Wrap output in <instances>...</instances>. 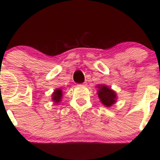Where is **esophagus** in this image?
Instances as JSON below:
<instances>
[{"instance_id": "obj_1", "label": "esophagus", "mask_w": 160, "mask_h": 160, "mask_svg": "<svg viewBox=\"0 0 160 160\" xmlns=\"http://www.w3.org/2000/svg\"><path fill=\"white\" fill-rule=\"evenodd\" d=\"M87 85V82H84V83H83V86H86Z\"/></svg>"}]
</instances>
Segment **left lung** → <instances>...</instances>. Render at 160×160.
<instances>
[{"instance_id": "obj_1", "label": "left lung", "mask_w": 160, "mask_h": 160, "mask_svg": "<svg viewBox=\"0 0 160 160\" xmlns=\"http://www.w3.org/2000/svg\"><path fill=\"white\" fill-rule=\"evenodd\" d=\"M97 88L98 95L103 105L108 108L116 103L117 100V94L116 91L105 84H98Z\"/></svg>"}]
</instances>
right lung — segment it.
I'll return each mask as SVG.
<instances>
[{
  "label": "right lung",
  "mask_w": 160,
  "mask_h": 160,
  "mask_svg": "<svg viewBox=\"0 0 160 160\" xmlns=\"http://www.w3.org/2000/svg\"><path fill=\"white\" fill-rule=\"evenodd\" d=\"M62 90L61 88H57L55 90L52 94V102L55 104H58L62 101Z\"/></svg>",
  "instance_id": "obj_1"
}]
</instances>
